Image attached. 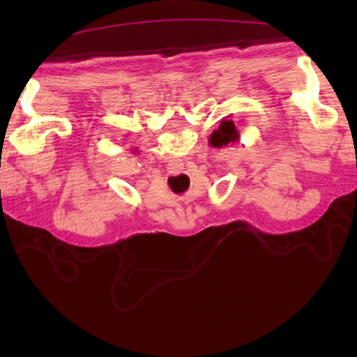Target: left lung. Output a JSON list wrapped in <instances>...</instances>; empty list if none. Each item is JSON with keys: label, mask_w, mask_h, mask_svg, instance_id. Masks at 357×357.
<instances>
[{"label": "left lung", "mask_w": 357, "mask_h": 357, "mask_svg": "<svg viewBox=\"0 0 357 357\" xmlns=\"http://www.w3.org/2000/svg\"><path fill=\"white\" fill-rule=\"evenodd\" d=\"M239 130L238 127L234 126L233 119H230L229 116H225L221 119L216 130H213V133L210 135L208 138V144L211 147L221 149L224 146H229V144H234L239 141Z\"/></svg>", "instance_id": "1"}]
</instances>
